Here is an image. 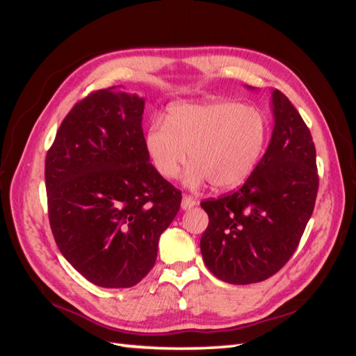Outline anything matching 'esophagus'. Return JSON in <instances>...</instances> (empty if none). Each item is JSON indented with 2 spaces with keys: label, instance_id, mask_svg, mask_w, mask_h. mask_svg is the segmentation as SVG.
<instances>
[{
  "label": "esophagus",
  "instance_id": "1",
  "mask_svg": "<svg viewBox=\"0 0 356 356\" xmlns=\"http://www.w3.org/2000/svg\"><path fill=\"white\" fill-rule=\"evenodd\" d=\"M195 205H197V202H195L191 195H184V199H182V209H191V208H194Z\"/></svg>",
  "mask_w": 356,
  "mask_h": 356
}]
</instances>
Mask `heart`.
I'll return each mask as SVG.
<instances>
[{
  "label": "heart",
  "instance_id": "heart-1",
  "mask_svg": "<svg viewBox=\"0 0 356 356\" xmlns=\"http://www.w3.org/2000/svg\"><path fill=\"white\" fill-rule=\"evenodd\" d=\"M269 139L264 113L231 101L174 105L166 124L154 122L145 134V151L159 176L174 179L188 161L185 182L209 180L217 191L240 186L259 165Z\"/></svg>",
  "mask_w": 356,
  "mask_h": 356
}]
</instances>
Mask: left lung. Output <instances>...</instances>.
<instances>
[{"label": "left lung", "mask_w": 356, "mask_h": 356, "mask_svg": "<svg viewBox=\"0 0 356 356\" xmlns=\"http://www.w3.org/2000/svg\"><path fill=\"white\" fill-rule=\"evenodd\" d=\"M274 130L266 153L236 193L202 202L209 217L200 238L207 268L225 283L272 277L297 249L318 193L315 145L300 113L272 92Z\"/></svg>", "instance_id": "8db88e82"}]
</instances>
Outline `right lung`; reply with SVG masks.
<instances>
[{"mask_svg":"<svg viewBox=\"0 0 356 356\" xmlns=\"http://www.w3.org/2000/svg\"><path fill=\"white\" fill-rule=\"evenodd\" d=\"M143 108V97L116 87L90 93L45 156L53 237L65 260L101 287H131L148 274L182 202L149 163Z\"/></svg>","mask_w":356,"mask_h":356,"instance_id":"obj_1","label":"right lung"}]
</instances>
